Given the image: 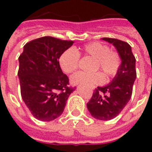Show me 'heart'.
Segmentation results:
<instances>
[{"instance_id":"heart-1","label":"heart","mask_w":152,"mask_h":152,"mask_svg":"<svg viewBox=\"0 0 152 152\" xmlns=\"http://www.w3.org/2000/svg\"><path fill=\"white\" fill-rule=\"evenodd\" d=\"M83 53L96 59L94 70L101 69L107 78L114 77L121 66V58L119 53L110 50L107 45L99 42L86 44L83 47ZM79 51L71 47L63 52L59 58V65L63 72L69 74L76 71L80 62ZM105 77L100 72L86 73L83 72L75 73L71 77L74 85L83 84L87 86L99 85L104 82Z\"/></svg>"}]
</instances>
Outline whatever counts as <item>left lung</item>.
<instances>
[{
	"mask_svg": "<svg viewBox=\"0 0 152 152\" xmlns=\"http://www.w3.org/2000/svg\"><path fill=\"white\" fill-rule=\"evenodd\" d=\"M102 40L116 48L121 56V66L112 82L95 89L87 103V108L95 119L109 121L116 117L130 100L137 76L136 59L127 42L115 38L104 37Z\"/></svg>",
	"mask_w": 152,
	"mask_h": 152,
	"instance_id": "left-lung-1",
	"label": "left lung"
}]
</instances>
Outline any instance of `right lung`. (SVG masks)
<instances>
[{
	"label": "right lung",
	"mask_w": 152,
	"mask_h": 152,
	"mask_svg": "<svg viewBox=\"0 0 152 152\" xmlns=\"http://www.w3.org/2000/svg\"><path fill=\"white\" fill-rule=\"evenodd\" d=\"M73 43L52 37L37 38L25 45L18 58L22 99L39 121H53L60 116L75 90L69 86V79L58 61Z\"/></svg>",
	"instance_id": "1"
}]
</instances>
